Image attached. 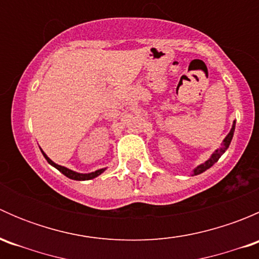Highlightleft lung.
Segmentation results:
<instances>
[{"label": "left lung", "instance_id": "obj_1", "mask_svg": "<svg viewBox=\"0 0 259 259\" xmlns=\"http://www.w3.org/2000/svg\"><path fill=\"white\" fill-rule=\"evenodd\" d=\"M234 129H236V121H233V125H232L231 132H229L228 135H227V137L224 138V140H223V143H222L221 148L217 149V150L214 151L213 154H211L210 158L208 159L207 161H204V163H203V164L198 165L197 168H194V170H193V176H198V174H202L203 171H205V170H207V169H209L210 166H213L214 164H215L217 161L219 160V158H221V156L223 155L224 151H226L227 149L229 148V144H231L232 138H233V134H234Z\"/></svg>", "mask_w": 259, "mask_h": 259}]
</instances>
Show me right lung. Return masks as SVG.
<instances>
[{
	"mask_svg": "<svg viewBox=\"0 0 259 259\" xmlns=\"http://www.w3.org/2000/svg\"><path fill=\"white\" fill-rule=\"evenodd\" d=\"M41 153H42V155L45 156V159H46V160H48V163H49V164H51L52 166H55V168H56L57 170H59V171H61V173L64 174V176H66L67 178H70V179H74V180H90V179H94V178H96V177H99V176H100L101 173H104V171H105V169H106V168H103V169H98V170H95V171H91V173H86V174H82V173H77V171H74V170H71V169H69V168H65V166H62V165H59V164L54 163V161H52L51 159H50L49 156L46 155V154L44 153L42 150H41Z\"/></svg>",
	"mask_w": 259,
	"mask_h": 259,
	"instance_id": "right-lung-1",
	"label": "right lung"
}]
</instances>
